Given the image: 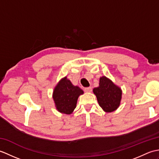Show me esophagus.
<instances>
[{"label": "esophagus", "instance_id": "34e87169", "mask_svg": "<svg viewBox=\"0 0 159 159\" xmlns=\"http://www.w3.org/2000/svg\"><path fill=\"white\" fill-rule=\"evenodd\" d=\"M84 90H85V92H91L92 91V88L91 87H86Z\"/></svg>", "mask_w": 159, "mask_h": 159}]
</instances>
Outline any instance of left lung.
<instances>
[{"instance_id":"left-lung-1","label":"left lung","mask_w":159,"mask_h":159,"mask_svg":"<svg viewBox=\"0 0 159 159\" xmlns=\"http://www.w3.org/2000/svg\"><path fill=\"white\" fill-rule=\"evenodd\" d=\"M100 107L105 112H112L120 106L121 90L106 76L100 79L99 87L93 89Z\"/></svg>"}]
</instances>
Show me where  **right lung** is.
<instances>
[{"label":"right lung","instance_id":"right-lung-1","mask_svg":"<svg viewBox=\"0 0 159 159\" xmlns=\"http://www.w3.org/2000/svg\"><path fill=\"white\" fill-rule=\"evenodd\" d=\"M83 93L79 87L74 86L67 77L63 78L54 89L53 99L60 113L71 114L76 107L78 98Z\"/></svg>","mask_w":159,"mask_h":159}]
</instances>
